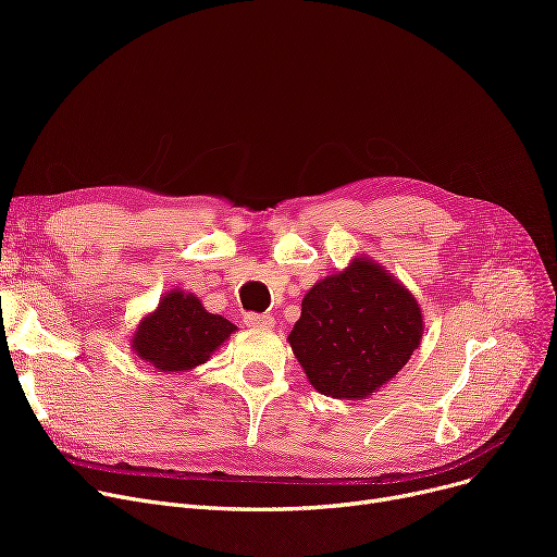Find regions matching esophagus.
Returning <instances> with one entry per match:
<instances>
[{"label":"esophagus","instance_id":"34e87169","mask_svg":"<svg viewBox=\"0 0 557 557\" xmlns=\"http://www.w3.org/2000/svg\"><path fill=\"white\" fill-rule=\"evenodd\" d=\"M244 323H246V327H250V330H271V327L275 325V320H273L271 315L248 313V315L244 318Z\"/></svg>","mask_w":557,"mask_h":557}]
</instances>
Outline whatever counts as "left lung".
<instances>
[{"mask_svg": "<svg viewBox=\"0 0 557 557\" xmlns=\"http://www.w3.org/2000/svg\"><path fill=\"white\" fill-rule=\"evenodd\" d=\"M416 296L372 257L318 280L288 343L309 384L334 399H366L393 382L420 347Z\"/></svg>", "mask_w": 557, "mask_h": 557, "instance_id": "1", "label": "left lung"}]
</instances>
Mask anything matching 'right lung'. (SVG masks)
<instances>
[{
  "label": "right lung",
  "mask_w": 557,
  "mask_h": 557,
  "mask_svg": "<svg viewBox=\"0 0 557 557\" xmlns=\"http://www.w3.org/2000/svg\"><path fill=\"white\" fill-rule=\"evenodd\" d=\"M237 325L183 288H171L131 336V349L158 372H189L208 363Z\"/></svg>",
  "instance_id": "add662e5"
}]
</instances>
